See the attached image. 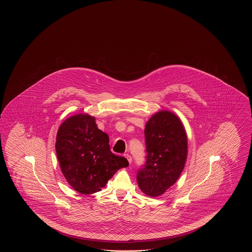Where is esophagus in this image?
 Listing matches in <instances>:
<instances>
[{"label": "esophagus", "instance_id": "34e87169", "mask_svg": "<svg viewBox=\"0 0 252 252\" xmlns=\"http://www.w3.org/2000/svg\"><path fill=\"white\" fill-rule=\"evenodd\" d=\"M125 158H127V160L128 161V163H129V164H131V162H132V158H131L130 156L128 155V154H125Z\"/></svg>", "mask_w": 252, "mask_h": 252}]
</instances>
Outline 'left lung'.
<instances>
[{"label":"left lung","mask_w":252,"mask_h":252,"mask_svg":"<svg viewBox=\"0 0 252 252\" xmlns=\"http://www.w3.org/2000/svg\"><path fill=\"white\" fill-rule=\"evenodd\" d=\"M147 160L137 175L145 194L157 197L177 182L188 158V135L181 120L170 111L153 114L145 128Z\"/></svg>","instance_id":"8db88e82"}]
</instances>
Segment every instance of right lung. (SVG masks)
<instances>
[{"instance_id": "add662e5", "label": "right lung", "mask_w": 252, "mask_h": 252, "mask_svg": "<svg viewBox=\"0 0 252 252\" xmlns=\"http://www.w3.org/2000/svg\"><path fill=\"white\" fill-rule=\"evenodd\" d=\"M56 151L66 181L82 194L101 191L120 168L128 166L124 157L111 151L107 134L88 113L75 114L61 124Z\"/></svg>"}]
</instances>
